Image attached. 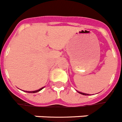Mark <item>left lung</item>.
Instances as JSON below:
<instances>
[{"label":"left lung","instance_id":"obj_1","mask_svg":"<svg viewBox=\"0 0 122 122\" xmlns=\"http://www.w3.org/2000/svg\"><path fill=\"white\" fill-rule=\"evenodd\" d=\"M77 92H79L80 94H83V95H86V96H89V94H86V93H83V92H79V91H77Z\"/></svg>","mask_w":122,"mask_h":122}]
</instances>
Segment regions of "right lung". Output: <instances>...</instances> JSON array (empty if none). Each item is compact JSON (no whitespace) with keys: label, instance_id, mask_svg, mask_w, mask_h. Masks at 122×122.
<instances>
[{"label":"right lung","instance_id":"obj_1","mask_svg":"<svg viewBox=\"0 0 122 122\" xmlns=\"http://www.w3.org/2000/svg\"><path fill=\"white\" fill-rule=\"evenodd\" d=\"M44 88V87H42V88H40L39 89H38V90H36V91H25V92H29V93H35V92H39V91H40L41 90H42L43 88Z\"/></svg>","mask_w":122,"mask_h":122}]
</instances>
